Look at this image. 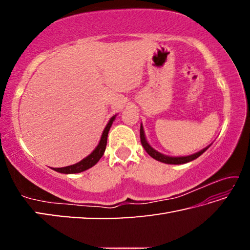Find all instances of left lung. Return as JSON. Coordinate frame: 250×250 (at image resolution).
I'll list each match as a JSON object with an SVG mask.
<instances>
[{"mask_svg":"<svg viewBox=\"0 0 250 250\" xmlns=\"http://www.w3.org/2000/svg\"><path fill=\"white\" fill-rule=\"evenodd\" d=\"M140 139H141V143H142V146L145 147V150L146 151V153L151 155L152 158L155 159L156 161H160V162L162 163H167V164H184V163H188V162H191V161L197 159L198 156L202 155L204 152L208 149L210 146H207L204 149L196 152V153L191 154V155H186V156H168L166 154H162L160 153L159 151L154 150L153 147H152L149 142L146 141V134H145V130H143V125L141 124L140 125Z\"/></svg>","mask_w":250,"mask_h":250,"instance_id":"8db88e82","label":"left lung"}]
</instances>
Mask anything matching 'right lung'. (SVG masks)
Masks as SVG:
<instances>
[{
	"instance_id": "right-lung-1",
	"label": "right lung",
	"mask_w": 250,
	"mask_h": 250,
	"mask_svg": "<svg viewBox=\"0 0 250 250\" xmlns=\"http://www.w3.org/2000/svg\"><path fill=\"white\" fill-rule=\"evenodd\" d=\"M117 115L110 118L109 122L105 125V128L104 130L103 134H101L100 141L98 143V146H96V149L91 152V153L86 156V158L83 159L82 161H79L78 163L73 164V166H68L65 167H54L53 170L59 172V173H64V174H75V173H80L88 170L95 166V164L98 162V161L101 159V156L104 155V150H105V146H107V139H108V133L109 130L111 128V125L115 121Z\"/></svg>"
}]
</instances>
